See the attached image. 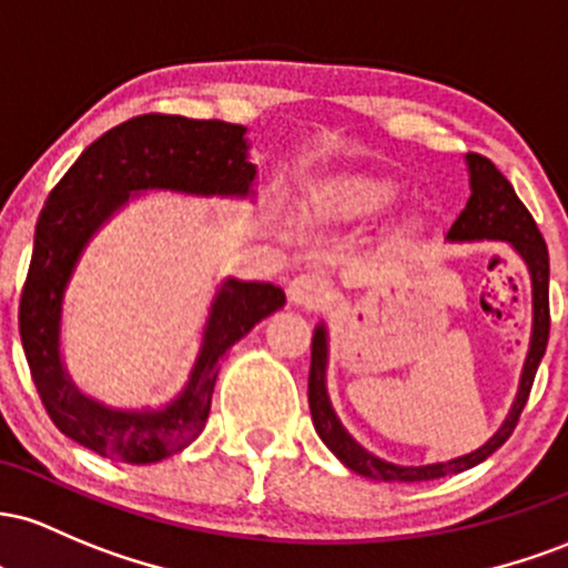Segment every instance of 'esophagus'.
<instances>
[{"label": "esophagus", "mask_w": 568, "mask_h": 568, "mask_svg": "<svg viewBox=\"0 0 568 568\" xmlns=\"http://www.w3.org/2000/svg\"><path fill=\"white\" fill-rule=\"evenodd\" d=\"M290 301L295 305H301V308H308V311H316V308H324L329 301V282L322 276V273H301V276L292 278L290 284Z\"/></svg>", "instance_id": "1"}]
</instances>
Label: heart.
I'll return each instance as SVG.
<instances>
[{"label": "heart", "mask_w": 568, "mask_h": 568, "mask_svg": "<svg viewBox=\"0 0 568 568\" xmlns=\"http://www.w3.org/2000/svg\"><path fill=\"white\" fill-rule=\"evenodd\" d=\"M399 201V187L388 180H348L333 190L327 201V212L343 220L356 216H375L392 209Z\"/></svg>", "instance_id": "heart-1"}]
</instances>
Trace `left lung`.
I'll use <instances>...</instances> for the list:
<instances>
[{
    "label": "left lung",
    "mask_w": 568,
    "mask_h": 568,
    "mask_svg": "<svg viewBox=\"0 0 568 568\" xmlns=\"http://www.w3.org/2000/svg\"><path fill=\"white\" fill-rule=\"evenodd\" d=\"M469 184H473V195H469L464 212L456 216L450 225L448 241H507L513 250L526 260L528 273H531V290H534V333H531V348H528L524 375H520L518 397H515L513 410H509L507 422L501 429L488 439L483 448L473 450V454L454 458L445 464H426V467H397L367 454L359 443H354L352 435L343 429L337 422L333 405H329L327 388H324V367H327V335L318 327L314 333V343H311V375H308V405L311 416H314V426L318 437L324 439L333 454L354 469L356 475L375 477V480L388 483H416V480H435V477L456 475L464 469L475 467V464L486 462L496 448L507 443L513 429L518 426L520 413L528 403L531 394L534 375L545 356L547 337H550V260H547V244L541 239L537 222L528 214L524 201L515 195L513 184L507 176L496 169L488 158L469 152Z\"/></svg>",
    "instance_id": "8db88e82"
}]
</instances>
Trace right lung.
Returning <instances> with one entry per match:
<instances>
[{
    "instance_id": "add662e5",
    "label": "right lung",
    "mask_w": 568,
    "mask_h": 568,
    "mask_svg": "<svg viewBox=\"0 0 568 568\" xmlns=\"http://www.w3.org/2000/svg\"><path fill=\"white\" fill-rule=\"evenodd\" d=\"M244 131V125L222 120L139 114L85 146L44 201L18 305L21 343L48 416L63 435L95 454L125 464H152L187 448L209 418L222 356L286 301L273 284L225 282L209 314L187 386L163 410H110L82 397L61 367V297L88 239L129 201L131 190L250 193L257 171L246 161Z\"/></svg>"
}]
</instances>
